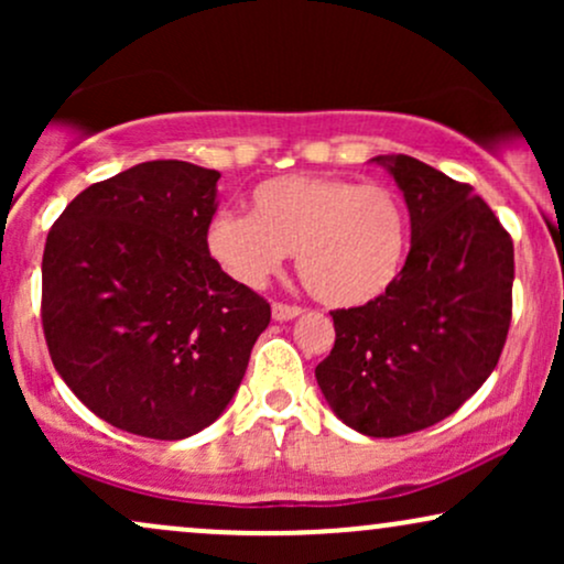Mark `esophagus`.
<instances>
[{
    "mask_svg": "<svg viewBox=\"0 0 564 564\" xmlns=\"http://www.w3.org/2000/svg\"><path fill=\"white\" fill-rule=\"evenodd\" d=\"M296 315H302V307H296V304H283V302L273 304L275 321H291V318H296Z\"/></svg>",
    "mask_w": 564,
    "mask_h": 564,
    "instance_id": "34e87169",
    "label": "esophagus"
}]
</instances>
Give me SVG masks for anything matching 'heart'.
Here are the masks:
<instances>
[{
    "mask_svg": "<svg viewBox=\"0 0 564 564\" xmlns=\"http://www.w3.org/2000/svg\"><path fill=\"white\" fill-rule=\"evenodd\" d=\"M249 204L251 215L219 212L206 228L209 257L243 286H262L294 251L302 283L332 307L377 302L403 275L411 219L392 187L283 174Z\"/></svg>",
    "mask_w": 564,
    "mask_h": 564,
    "instance_id": "b5f03b06",
    "label": "heart"
}]
</instances>
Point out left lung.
Wrapping results in <instances>:
<instances>
[{
  "instance_id": "obj_1",
  "label": "left lung",
  "mask_w": 564,
  "mask_h": 564,
  "mask_svg": "<svg viewBox=\"0 0 564 564\" xmlns=\"http://www.w3.org/2000/svg\"><path fill=\"white\" fill-rule=\"evenodd\" d=\"M403 191L411 251L384 296L334 310L336 341L315 379L368 437L443 422L494 373L511 323L514 246L471 185L424 161L377 156Z\"/></svg>"
}]
</instances>
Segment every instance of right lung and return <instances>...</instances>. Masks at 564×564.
Segmentation results:
<instances>
[{
    "label": "right lung",
    "mask_w": 564,
    "mask_h": 564,
    "mask_svg": "<svg viewBox=\"0 0 564 564\" xmlns=\"http://www.w3.org/2000/svg\"><path fill=\"white\" fill-rule=\"evenodd\" d=\"M219 172L145 161L63 209L42 257L55 371L95 416L153 440L209 426L241 384L270 304L206 251Z\"/></svg>",
    "instance_id": "obj_1"
}]
</instances>
